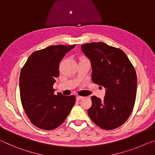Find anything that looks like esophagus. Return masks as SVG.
I'll return each instance as SVG.
<instances>
[{
    "mask_svg": "<svg viewBox=\"0 0 155 155\" xmlns=\"http://www.w3.org/2000/svg\"><path fill=\"white\" fill-rule=\"evenodd\" d=\"M84 98V97H82V96H77V97H76V100H82V99H83Z\"/></svg>",
    "mask_w": 155,
    "mask_h": 155,
    "instance_id": "34e87169",
    "label": "esophagus"
}]
</instances>
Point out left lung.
I'll return each mask as SVG.
<instances>
[{"label": "left lung", "instance_id": "obj_1", "mask_svg": "<svg viewBox=\"0 0 155 155\" xmlns=\"http://www.w3.org/2000/svg\"><path fill=\"white\" fill-rule=\"evenodd\" d=\"M82 51L91 61L93 83L106 88L103 100L91 97L88 115L101 128H118L128 120L135 102V68L123 51L104 42L84 44Z\"/></svg>", "mask_w": 155, "mask_h": 155}]
</instances>
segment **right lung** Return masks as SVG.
Instances as JSON below:
<instances>
[{
	"mask_svg": "<svg viewBox=\"0 0 155 155\" xmlns=\"http://www.w3.org/2000/svg\"><path fill=\"white\" fill-rule=\"evenodd\" d=\"M73 45H52L36 51L28 58L20 75L22 107L31 122L42 130L58 128L75 103L74 95H54L53 85L59 75V64Z\"/></svg>",
	"mask_w": 155,
	"mask_h": 155,
	"instance_id": "1",
	"label": "right lung"
}]
</instances>
